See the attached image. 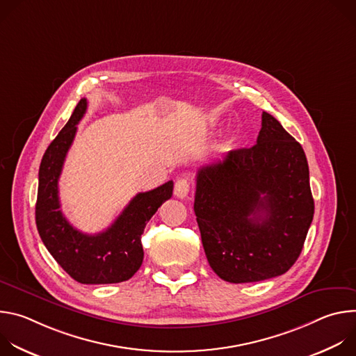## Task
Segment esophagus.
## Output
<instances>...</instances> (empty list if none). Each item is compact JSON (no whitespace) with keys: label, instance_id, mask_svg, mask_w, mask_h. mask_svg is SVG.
<instances>
[{"label":"esophagus","instance_id":"obj_1","mask_svg":"<svg viewBox=\"0 0 356 356\" xmlns=\"http://www.w3.org/2000/svg\"><path fill=\"white\" fill-rule=\"evenodd\" d=\"M190 193V181L186 177L177 179L175 184V195L177 198H186Z\"/></svg>","mask_w":356,"mask_h":356}]
</instances>
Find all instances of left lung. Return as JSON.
<instances>
[{
    "instance_id": "left-lung-1",
    "label": "left lung",
    "mask_w": 356,
    "mask_h": 356,
    "mask_svg": "<svg viewBox=\"0 0 356 356\" xmlns=\"http://www.w3.org/2000/svg\"><path fill=\"white\" fill-rule=\"evenodd\" d=\"M194 213L211 269L225 282L286 273L314 216L301 145L268 113L257 143L197 172Z\"/></svg>"
}]
</instances>
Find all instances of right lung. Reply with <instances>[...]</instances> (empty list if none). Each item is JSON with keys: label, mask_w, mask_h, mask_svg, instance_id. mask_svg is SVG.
<instances>
[{"label": "right lung", "mask_w": 356, "mask_h": 356, "mask_svg": "<svg viewBox=\"0 0 356 356\" xmlns=\"http://www.w3.org/2000/svg\"><path fill=\"white\" fill-rule=\"evenodd\" d=\"M87 111L81 98L70 120L44 152L39 168L35 218L38 232L50 255L76 282L110 284L131 279L142 265L140 235L146 222L173 194V181L154 190L138 193L120 217L106 231L88 235L66 220L59 201V177L73 143L77 124Z\"/></svg>", "instance_id": "right-lung-1"}]
</instances>
